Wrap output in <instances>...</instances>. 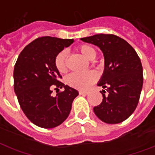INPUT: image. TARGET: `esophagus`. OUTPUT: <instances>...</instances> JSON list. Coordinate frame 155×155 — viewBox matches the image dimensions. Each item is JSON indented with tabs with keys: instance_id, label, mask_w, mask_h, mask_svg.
<instances>
[{
	"instance_id": "1",
	"label": "esophagus",
	"mask_w": 155,
	"mask_h": 155,
	"mask_svg": "<svg viewBox=\"0 0 155 155\" xmlns=\"http://www.w3.org/2000/svg\"><path fill=\"white\" fill-rule=\"evenodd\" d=\"M79 93H80V95H87V94H89V92L86 91H79Z\"/></svg>"
}]
</instances>
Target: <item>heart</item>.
<instances>
[{
  "label": "heart",
  "mask_w": 155,
  "mask_h": 155,
  "mask_svg": "<svg viewBox=\"0 0 155 155\" xmlns=\"http://www.w3.org/2000/svg\"><path fill=\"white\" fill-rule=\"evenodd\" d=\"M76 50L88 60H93L96 57V50L91 45L81 44L76 47ZM67 53L64 50L59 52L54 59V65L60 73H66L67 68ZM97 80V74L94 71H89L86 73H71L66 79L69 86L76 89L87 90Z\"/></svg>",
  "instance_id": "obj_1"
}]
</instances>
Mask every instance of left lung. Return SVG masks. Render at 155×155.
<instances>
[{"label": "left lung", "instance_id": "8db88e82", "mask_svg": "<svg viewBox=\"0 0 155 155\" xmlns=\"http://www.w3.org/2000/svg\"><path fill=\"white\" fill-rule=\"evenodd\" d=\"M80 40L97 45L105 58V69L97 86L102 90V103L94 112L102 121L118 124L133 114L140 100L143 75L139 56L124 39L112 34H100Z\"/></svg>", "mask_w": 155, "mask_h": 155}]
</instances>
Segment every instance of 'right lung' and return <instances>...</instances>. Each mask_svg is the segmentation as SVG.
I'll return each mask as SVG.
<instances>
[{
  "label": "right lung",
  "instance_id": "add662e5",
  "mask_svg": "<svg viewBox=\"0 0 155 155\" xmlns=\"http://www.w3.org/2000/svg\"><path fill=\"white\" fill-rule=\"evenodd\" d=\"M73 39L44 36L31 41L22 50L14 67V91L22 110L33 124L43 128L61 124L68 117L79 92L60 81L54 59ZM65 91L56 96L52 89Z\"/></svg>",
  "mask_w": 155,
  "mask_h": 155
}]
</instances>
